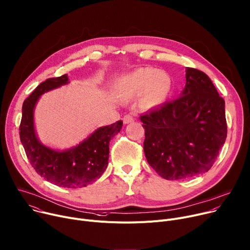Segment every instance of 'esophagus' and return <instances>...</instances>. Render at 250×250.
<instances>
[{
  "label": "esophagus",
  "instance_id": "1",
  "mask_svg": "<svg viewBox=\"0 0 250 250\" xmlns=\"http://www.w3.org/2000/svg\"><path fill=\"white\" fill-rule=\"evenodd\" d=\"M133 121H134V116H133L132 114H126L125 116L123 117V122L125 124H129V123H131Z\"/></svg>",
  "mask_w": 250,
  "mask_h": 250
}]
</instances>
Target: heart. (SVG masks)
<instances>
[{
    "instance_id": "1",
    "label": "heart",
    "mask_w": 250,
    "mask_h": 250,
    "mask_svg": "<svg viewBox=\"0 0 250 250\" xmlns=\"http://www.w3.org/2000/svg\"><path fill=\"white\" fill-rule=\"evenodd\" d=\"M170 89L169 75L149 67L139 68L125 75L117 83V91L122 96L132 97L142 92V101L149 107L161 103Z\"/></svg>"
}]
</instances>
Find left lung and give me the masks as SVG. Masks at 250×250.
<instances>
[{
	"label": "left lung",
	"instance_id": "left-lung-1",
	"mask_svg": "<svg viewBox=\"0 0 250 250\" xmlns=\"http://www.w3.org/2000/svg\"><path fill=\"white\" fill-rule=\"evenodd\" d=\"M180 97L140 116L149 165L167 180L187 179L212 167L225 143V102L209 77L186 68Z\"/></svg>",
	"mask_w": 250,
	"mask_h": 250
}]
</instances>
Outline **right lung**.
Returning a JSON list of instances; mask_svg holds the SVG:
<instances>
[{
	"label": "right lung",
	"mask_w": 250,
	"mask_h": 250,
	"mask_svg": "<svg viewBox=\"0 0 250 250\" xmlns=\"http://www.w3.org/2000/svg\"><path fill=\"white\" fill-rule=\"evenodd\" d=\"M69 83L68 75L47 79L24 101L20 124V139L26 155L36 172L47 181L65 188L85 187L97 180L106 170L109 142L123 126L121 120L96 129L70 149L55 150L38 139L34 125V111L41 95Z\"/></svg>",
	"instance_id": "add662e5"
}]
</instances>
